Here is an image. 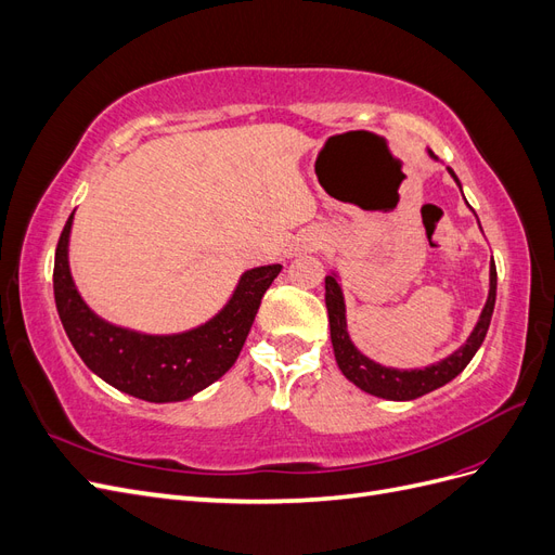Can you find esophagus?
<instances>
[{"mask_svg":"<svg viewBox=\"0 0 555 555\" xmlns=\"http://www.w3.org/2000/svg\"><path fill=\"white\" fill-rule=\"evenodd\" d=\"M314 245H317V243H308V247H310V249H312V247H314Z\"/></svg>","mask_w":555,"mask_h":555,"instance_id":"obj_1","label":"esophagus"}]
</instances>
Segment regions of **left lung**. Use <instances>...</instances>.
<instances>
[{
	"label": "left lung",
	"mask_w": 555,
	"mask_h": 555,
	"mask_svg": "<svg viewBox=\"0 0 555 555\" xmlns=\"http://www.w3.org/2000/svg\"><path fill=\"white\" fill-rule=\"evenodd\" d=\"M433 159H438L430 153ZM453 180L459 182L456 173L449 169ZM461 188V182H459ZM495 289H498V273H495V263L491 261V289H489V300L481 310L479 322L469 335L467 343L453 351L451 357L444 361L435 363L430 367H424V371H393V367H384L367 357H363L361 351L351 345L349 335H347V319H345V300L340 284L335 280V275H326V308H328V324H331V343L335 351V361H338V367L343 375L354 382L361 391L384 398V400H414L424 393H430L435 389H440L447 382H451L456 375L465 371V365L473 361L477 354V349L481 347L486 331H489L493 308H495Z\"/></svg>",
	"instance_id": "1"
}]
</instances>
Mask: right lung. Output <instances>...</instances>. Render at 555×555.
I'll use <instances>...</instances> for the list:
<instances>
[{
	"mask_svg": "<svg viewBox=\"0 0 555 555\" xmlns=\"http://www.w3.org/2000/svg\"><path fill=\"white\" fill-rule=\"evenodd\" d=\"M72 220L74 215L55 249V306L74 349L92 373L141 400L176 402L206 389L236 363L261 298L282 271L280 263L247 271L227 308L208 324L178 335H143L111 326L82 304L66 259Z\"/></svg>",
	"mask_w": 555,
	"mask_h": 555,
	"instance_id": "1",
	"label": "right lung"
}]
</instances>
